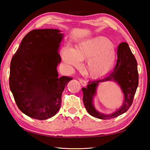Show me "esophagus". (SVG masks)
<instances>
[{
    "label": "esophagus",
    "mask_w": 150,
    "mask_h": 150,
    "mask_svg": "<svg viewBox=\"0 0 150 150\" xmlns=\"http://www.w3.org/2000/svg\"><path fill=\"white\" fill-rule=\"evenodd\" d=\"M79 83L83 86H86V85H87V83H86L84 80H83L82 79H79Z\"/></svg>",
    "instance_id": "1"
}]
</instances>
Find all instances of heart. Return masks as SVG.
I'll list each match as a JSON object with an SVG mask.
<instances>
[{"mask_svg":"<svg viewBox=\"0 0 150 150\" xmlns=\"http://www.w3.org/2000/svg\"><path fill=\"white\" fill-rule=\"evenodd\" d=\"M62 59L65 64L75 67L80 66V61L88 60L86 73L97 78L111 71L115 64L116 55L110 40L97 36L82 40L75 49L66 47Z\"/></svg>","mask_w":150,"mask_h":150,"instance_id":"heart-1","label":"heart"}]
</instances>
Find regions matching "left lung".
<instances>
[{
	"label": "left lung",
	"instance_id": "1",
	"mask_svg": "<svg viewBox=\"0 0 150 150\" xmlns=\"http://www.w3.org/2000/svg\"><path fill=\"white\" fill-rule=\"evenodd\" d=\"M117 60L116 67L110 74L96 81H89L87 88L82 89L83 102L90 115L101 120H110L119 116L128 110L133 103V98L138 86V72L137 60L126 42H121L117 47ZM106 81H115L122 89L124 100L118 110L110 114H103L95 108L93 97L98 84Z\"/></svg>",
	"mask_w": 150,
	"mask_h": 150
}]
</instances>
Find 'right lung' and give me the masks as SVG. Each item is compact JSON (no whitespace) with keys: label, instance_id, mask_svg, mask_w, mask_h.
Returning <instances> with one entry per match:
<instances>
[{"label":"right lung","instance_id":"add662e5","mask_svg":"<svg viewBox=\"0 0 150 150\" xmlns=\"http://www.w3.org/2000/svg\"><path fill=\"white\" fill-rule=\"evenodd\" d=\"M63 37L58 29L31 30L12 58L10 89L19 110L32 118L44 120L55 115L63 91L72 79L58 78Z\"/></svg>","mask_w":150,"mask_h":150}]
</instances>
